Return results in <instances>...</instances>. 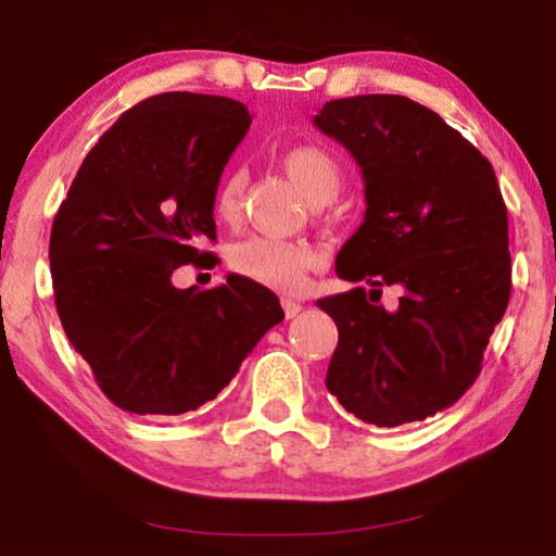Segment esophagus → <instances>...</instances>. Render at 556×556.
<instances>
[{"mask_svg":"<svg viewBox=\"0 0 556 556\" xmlns=\"http://www.w3.org/2000/svg\"><path fill=\"white\" fill-rule=\"evenodd\" d=\"M281 308H285V316H287V318H294L304 306H301V301L285 296V299H281Z\"/></svg>","mask_w":556,"mask_h":556,"instance_id":"34e87169","label":"esophagus"}]
</instances>
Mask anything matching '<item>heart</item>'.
Instances as JSON below:
<instances>
[{"instance_id":"obj_1","label":"heart","mask_w":556,"mask_h":556,"mask_svg":"<svg viewBox=\"0 0 556 556\" xmlns=\"http://www.w3.org/2000/svg\"><path fill=\"white\" fill-rule=\"evenodd\" d=\"M281 168L299 186V191L316 205L333 201L343 186L341 164L331 152L316 144L287 149L281 156ZM242 191L244 174L238 168L225 174L213 195L215 218L220 223L238 220L242 211ZM228 262L235 275L255 281V285L277 291H296L306 281L308 271L321 262V255L308 242L255 235V238L235 244Z\"/></svg>"}]
</instances>
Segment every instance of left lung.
Wrapping results in <instances>:
<instances>
[{"mask_svg":"<svg viewBox=\"0 0 556 556\" xmlns=\"http://www.w3.org/2000/svg\"><path fill=\"white\" fill-rule=\"evenodd\" d=\"M314 125L353 154L368 203L336 257L357 285L316 301L338 326L326 388L368 425L421 421L476 382L510 301L501 186L468 139L404 96L331 100ZM384 286L401 289L392 313L377 304Z\"/></svg>","mask_w":556,"mask_h":556,"instance_id":"obj_1","label":"left lung"}]
</instances>
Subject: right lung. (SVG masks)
<instances>
[{
    "label": "right lung",
    "instance_id": "1",
    "mask_svg": "<svg viewBox=\"0 0 556 556\" xmlns=\"http://www.w3.org/2000/svg\"><path fill=\"white\" fill-rule=\"evenodd\" d=\"M238 100L162 92L122 112L75 174L51 228L55 312L119 409L174 417L215 400L281 312L240 275L176 289L213 267V195L250 129Z\"/></svg>",
    "mask_w": 556,
    "mask_h": 556
}]
</instances>
